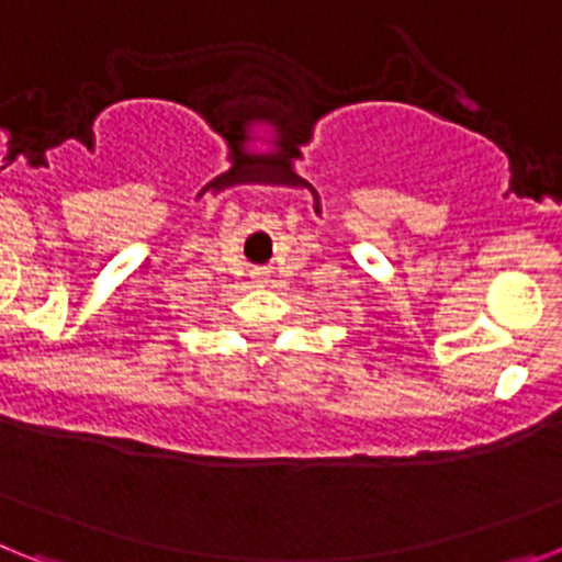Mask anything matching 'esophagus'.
<instances>
[{
    "instance_id": "1",
    "label": "esophagus",
    "mask_w": 562,
    "mask_h": 562,
    "mask_svg": "<svg viewBox=\"0 0 562 562\" xmlns=\"http://www.w3.org/2000/svg\"><path fill=\"white\" fill-rule=\"evenodd\" d=\"M252 278H256V284H267V276L261 270H256L252 272Z\"/></svg>"
}]
</instances>
